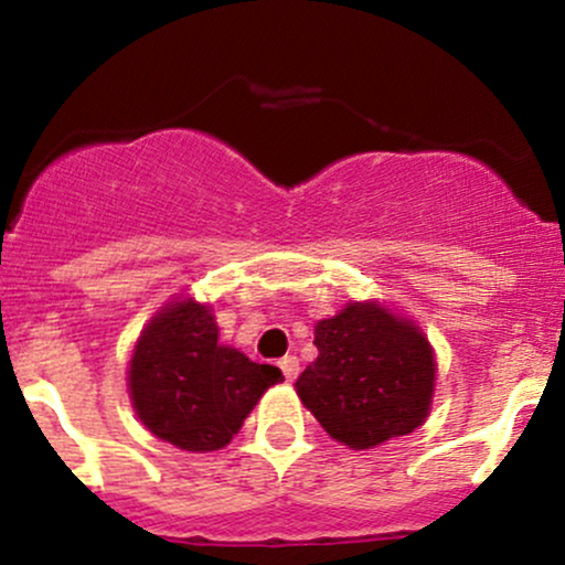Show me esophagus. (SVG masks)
Returning <instances> with one entry per match:
<instances>
[{
  "label": "esophagus",
  "instance_id": "1",
  "mask_svg": "<svg viewBox=\"0 0 565 565\" xmlns=\"http://www.w3.org/2000/svg\"><path fill=\"white\" fill-rule=\"evenodd\" d=\"M278 366H281L284 377L289 382L297 380V374H300V361H297V355H284V359L278 361Z\"/></svg>",
  "mask_w": 565,
  "mask_h": 565
}]
</instances>
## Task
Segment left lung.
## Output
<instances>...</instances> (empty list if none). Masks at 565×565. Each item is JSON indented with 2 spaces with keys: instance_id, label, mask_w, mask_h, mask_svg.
<instances>
[{
  "instance_id": "1",
  "label": "left lung",
  "mask_w": 565,
  "mask_h": 565,
  "mask_svg": "<svg viewBox=\"0 0 565 565\" xmlns=\"http://www.w3.org/2000/svg\"><path fill=\"white\" fill-rule=\"evenodd\" d=\"M319 348L295 391L323 430L348 449H374L425 423L438 364L430 340L377 300H350L313 329Z\"/></svg>"
}]
</instances>
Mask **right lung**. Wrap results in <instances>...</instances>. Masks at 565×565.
I'll use <instances>...</instances> for the list:
<instances>
[{"label":"right lung","mask_w":565,"mask_h":565,"mask_svg":"<svg viewBox=\"0 0 565 565\" xmlns=\"http://www.w3.org/2000/svg\"><path fill=\"white\" fill-rule=\"evenodd\" d=\"M217 332L212 305L172 297L142 327L129 359L135 414L153 436L183 451L228 446L263 393L284 380L278 366L220 345Z\"/></svg>","instance_id":"add662e5"}]
</instances>
